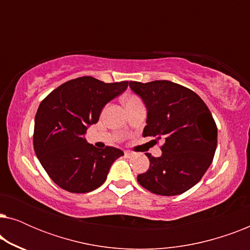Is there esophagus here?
Returning a JSON list of instances; mask_svg holds the SVG:
<instances>
[{"label": "esophagus", "instance_id": "34e87169", "mask_svg": "<svg viewBox=\"0 0 250 250\" xmlns=\"http://www.w3.org/2000/svg\"><path fill=\"white\" fill-rule=\"evenodd\" d=\"M124 153H125V157H127V158H131V157H133V155H134V153H133L132 151H129V150H126Z\"/></svg>", "mask_w": 250, "mask_h": 250}]
</instances>
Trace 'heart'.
<instances>
[{
  "mask_svg": "<svg viewBox=\"0 0 250 250\" xmlns=\"http://www.w3.org/2000/svg\"><path fill=\"white\" fill-rule=\"evenodd\" d=\"M140 101H141V99H140L139 97H136V95H134V94H129V95H127V97H125V99H124L126 107L129 104H136V102H140Z\"/></svg>",
  "mask_w": 250,
  "mask_h": 250,
  "instance_id": "heart-1",
  "label": "heart"
}]
</instances>
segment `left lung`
<instances>
[{
    "label": "left lung",
    "instance_id": "left-lung-1",
    "mask_svg": "<svg viewBox=\"0 0 250 250\" xmlns=\"http://www.w3.org/2000/svg\"><path fill=\"white\" fill-rule=\"evenodd\" d=\"M129 87L148 109L143 136L165 139L162 156L146 153L150 166L138 182L160 196L186 192L201 180L216 150L217 126L209 109L192 90L170 81H131Z\"/></svg>",
    "mask_w": 250,
    "mask_h": 250
}]
</instances>
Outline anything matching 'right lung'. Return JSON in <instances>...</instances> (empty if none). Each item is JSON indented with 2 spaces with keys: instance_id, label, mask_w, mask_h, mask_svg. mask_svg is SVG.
<instances>
[{
  "instance_id": "right-lung-1",
  "label": "right lung",
  "mask_w": 250,
  "mask_h": 250,
  "mask_svg": "<svg viewBox=\"0 0 250 250\" xmlns=\"http://www.w3.org/2000/svg\"><path fill=\"white\" fill-rule=\"evenodd\" d=\"M128 82L104 83L92 76L70 80L41 102L33 143L41 165L57 186L86 193L104 184L109 168L124 155L112 146L98 149L83 138L105 104L124 92Z\"/></svg>"
}]
</instances>
